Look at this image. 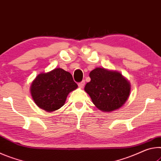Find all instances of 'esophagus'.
Returning <instances> with one entry per match:
<instances>
[{
  "instance_id": "34e87169",
  "label": "esophagus",
  "mask_w": 161,
  "mask_h": 161,
  "mask_svg": "<svg viewBox=\"0 0 161 161\" xmlns=\"http://www.w3.org/2000/svg\"><path fill=\"white\" fill-rule=\"evenodd\" d=\"M84 86H85V80L81 81L80 83H78V87H79V88H83Z\"/></svg>"
}]
</instances>
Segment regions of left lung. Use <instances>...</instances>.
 Here are the masks:
<instances>
[{
    "label": "left lung",
    "mask_w": 161,
    "mask_h": 161,
    "mask_svg": "<svg viewBox=\"0 0 161 161\" xmlns=\"http://www.w3.org/2000/svg\"><path fill=\"white\" fill-rule=\"evenodd\" d=\"M91 81L84 90L96 108L103 112L120 108L130 93V82L117 70L96 68L91 71Z\"/></svg>",
    "instance_id": "obj_1"
}]
</instances>
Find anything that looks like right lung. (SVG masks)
Returning a JSON list of instances; mask_svg holds the SVG:
<instances>
[{"label": "right lung", "instance_id": "obj_1", "mask_svg": "<svg viewBox=\"0 0 161 161\" xmlns=\"http://www.w3.org/2000/svg\"><path fill=\"white\" fill-rule=\"evenodd\" d=\"M78 88L69 72L56 68L39 73L31 83V95L35 103L47 112H53L65 104L68 95Z\"/></svg>", "mask_w": 161, "mask_h": 161}]
</instances>
